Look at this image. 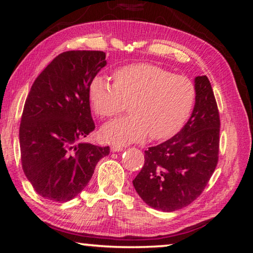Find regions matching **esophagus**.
I'll return each mask as SVG.
<instances>
[{"instance_id": "obj_1", "label": "esophagus", "mask_w": 253, "mask_h": 253, "mask_svg": "<svg viewBox=\"0 0 253 253\" xmlns=\"http://www.w3.org/2000/svg\"><path fill=\"white\" fill-rule=\"evenodd\" d=\"M111 152H121L124 149V146L122 145H118V144H115V145H111Z\"/></svg>"}]
</instances>
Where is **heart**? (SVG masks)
I'll use <instances>...</instances> for the list:
<instances>
[{"mask_svg":"<svg viewBox=\"0 0 253 253\" xmlns=\"http://www.w3.org/2000/svg\"><path fill=\"white\" fill-rule=\"evenodd\" d=\"M115 84L101 76L89 85L95 114L109 118L129 104L130 116L105 124L101 135L110 143L128 144L169 138L190 117L196 99L194 84L152 63H132L114 72Z\"/></svg>","mask_w":253,"mask_h":253,"instance_id":"b5f03b06","label":"heart"}]
</instances>
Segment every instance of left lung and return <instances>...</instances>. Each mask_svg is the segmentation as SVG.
Here are the masks:
<instances>
[{
	"instance_id": "left-lung-1",
	"label": "left lung",
	"mask_w": 253,
	"mask_h": 253,
	"mask_svg": "<svg viewBox=\"0 0 253 253\" xmlns=\"http://www.w3.org/2000/svg\"><path fill=\"white\" fill-rule=\"evenodd\" d=\"M196 99L190 119L176 135L145 151L132 184L151 208L172 212L202 193L219 158L220 116L207 76L195 77Z\"/></svg>"
}]
</instances>
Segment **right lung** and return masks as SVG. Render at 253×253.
Here are the masks:
<instances>
[{
    "instance_id": "right-lung-1",
    "label": "right lung",
    "mask_w": 253,
    "mask_h": 253,
    "mask_svg": "<svg viewBox=\"0 0 253 253\" xmlns=\"http://www.w3.org/2000/svg\"><path fill=\"white\" fill-rule=\"evenodd\" d=\"M107 65L102 51L60 53L38 76L20 125L25 176L42 198L68 202L90 181L109 146L81 143L95 129L89 85Z\"/></svg>"
}]
</instances>
